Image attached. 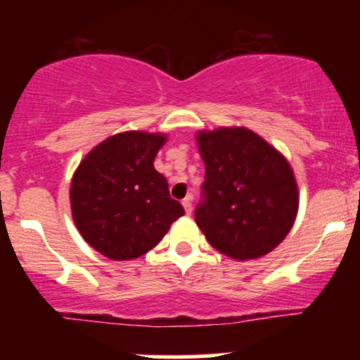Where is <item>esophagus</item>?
Masks as SVG:
<instances>
[{"instance_id": "34e87169", "label": "esophagus", "mask_w": 360, "mask_h": 360, "mask_svg": "<svg viewBox=\"0 0 360 360\" xmlns=\"http://www.w3.org/2000/svg\"><path fill=\"white\" fill-rule=\"evenodd\" d=\"M191 201H193V196H191V194H188V196H186L184 200H183V206H184V212H186V214H191V212H193Z\"/></svg>"}]
</instances>
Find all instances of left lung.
I'll use <instances>...</instances> for the list:
<instances>
[{"mask_svg":"<svg viewBox=\"0 0 360 360\" xmlns=\"http://www.w3.org/2000/svg\"><path fill=\"white\" fill-rule=\"evenodd\" d=\"M203 200L194 220L218 252L257 259L286 238L298 214V184L281 152L243 127L198 131Z\"/></svg>","mask_w":360,"mask_h":360,"instance_id":"left-lung-1","label":"left lung"}]
</instances>
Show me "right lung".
I'll return each instance as SVG.
<instances>
[{
  "mask_svg": "<svg viewBox=\"0 0 360 360\" xmlns=\"http://www.w3.org/2000/svg\"><path fill=\"white\" fill-rule=\"evenodd\" d=\"M167 135L123 131L103 140L81 160L71 181L77 230L93 249L113 260L147 254L184 208L169 194L154 159Z\"/></svg>",
  "mask_w": 360,
  "mask_h": 360,
  "instance_id": "right-lung-1",
  "label": "right lung"
}]
</instances>
